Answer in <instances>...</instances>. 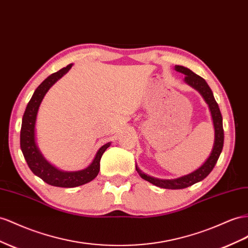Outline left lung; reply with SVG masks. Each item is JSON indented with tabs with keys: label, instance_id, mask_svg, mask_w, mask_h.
<instances>
[{
	"label": "left lung",
	"instance_id": "1",
	"mask_svg": "<svg viewBox=\"0 0 248 248\" xmlns=\"http://www.w3.org/2000/svg\"><path fill=\"white\" fill-rule=\"evenodd\" d=\"M175 71L183 73L185 74V82L192 86L193 89H195L200 93L204 99V101L209 105V108L211 110V115L214 123V129H215V140H214L213 149L211 151L210 156L206 158L205 162L199 167L197 170L185 175L182 177H178L175 179H159L147 175V174L143 173L138 167L136 166V169L139 172L140 176L143 179L147 180V182L151 183L159 188L164 189H171V190H178V189H185L188 186L196 184L200 180L204 179L211 171L215 167L217 160L220 156V153L223 148V140H224V131H223V124H222V116L220 112L219 106L216 102L215 98H214L213 92L210 89V86L207 85L205 80L196 75L195 73H193L188 68H185L183 65H175Z\"/></svg>",
	"mask_w": 248,
	"mask_h": 248
}]
</instances>
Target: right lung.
<instances>
[{"instance_id":"1","label":"right lung","mask_w":248,"mask_h":248,"mask_svg":"<svg viewBox=\"0 0 248 248\" xmlns=\"http://www.w3.org/2000/svg\"><path fill=\"white\" fill-rule=\"evenodd\" d=\"M72 65L73 64L71 63L54 73V74L50 75L38 85L28 105H27L21 128V149L29 168L36 176L41 177L45 183L54 186H60V188H74V186L88 184L95 178L100 170V159H101L105 150L110 146V143L103 145L97 151L96 156L93 157L91 165L86 167L85 169L71 172L58 170L56 167L51 165L44 157L42 152L38 149L35 140V122L39 105H41L46 92L58 79L69 72Z\"/></svg>"}]
</instances>
